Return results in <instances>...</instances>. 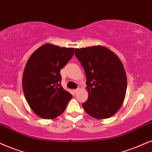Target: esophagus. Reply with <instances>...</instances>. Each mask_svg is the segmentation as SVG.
Returning a JSON list of instances; mask_svg holds the SVG:
<instances>
[{
  "label": "esophagus",
  "mask_w": 152,
  "mask_h": 152,
  "mask_svg": "<svg viewBox=\"0 0 152 152\" xmlns=\"http://www.w3.org/2000/svg\"><path fill=\"white\" fill-rule=\"evenodd\" d=\"M78 91V89H74V90H73V92H74V94H76V93H77Z\"/></svg>",
  "instance_id": "esophagus-1"
}]
</instances>
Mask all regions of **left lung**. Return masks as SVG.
Segmentation results:
<instances>
[{
    "label": "left lung",
    "mask_w": 152,
    "mask_h": 152,
    "mask_svg": "<svg viewBox=\"0 0 152 152\" xmlns=\"http://www.w3.org/2000/svg\"><path fill=\"white\" fill-rule=\"evenodd\" d=\"M75 55L83 67L88 98L82 104L90 116L107 118L121 108L126 97L127 77L121 61L104 46L75 49Z\"/></svg>",
    "instance_id": "8db88e82"
}]
</instances>
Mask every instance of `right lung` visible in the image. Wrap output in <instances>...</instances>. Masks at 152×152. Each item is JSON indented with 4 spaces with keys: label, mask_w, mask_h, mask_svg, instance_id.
I'll list each match as a JSON object with an SVG mask.
<instances>
[{
    "label": "right lung",
    "mask_w": 152,
    "mask_h": 152,
    "mask_svg": "<svg viewBox=\"0 0 152 152\" xmlns=\"http://www.w3.org/2000/svg\"><path fill=\"white\" fill-rule=\"evenodd\" d=\"M74 53V48L46 43L28 59L23 73V90L31 109L38 116L52 119L59 116L72 98L61 86L60 70Z\"/></svg>",
    "instance_id": "right-lung-1"
}]
</instances>
